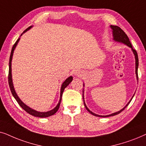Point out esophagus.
Instances as JSON below:
<instances>
[{
    "label": "esophagus",
    "instance_id": "esophagus-1",
    "mask_svg": "<svg viewBox=\"0 0 146 146\" xmlns=\"http://www.w3.org/2000/svg\"><path fill=\"white\" fill-rule=\"evenodd\" d=\"M74 75L76 76H81L83 75V72L81 70H75L74 72Z\"/></svg>",
    "mask_w": 146,
    "mask_h": 146
}]
</instances>
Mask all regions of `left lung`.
<instances>
[{"label":"left lung","instance_id":"left-lung-1","mask_svg":"<svg viewBox=\"0 0 146 146\" xmlns=\"http://www.w3.org/2000/svg\"><path fill=\"white\" fill-rule=\"evenodd\" d=\"M110 27L111 28V29L113 30L112 32H113V40H115V41L122 42V43L126 44V45H127L128 46H129V47L131 48L132 51H133L134 55H135V74H136L137 79H138V75H137V68H138L139 61H138V56H137V51L135 49H133V47H132V45H131V42H130V40L129 39V38H128L127 35L125 33V32H124V31L122 30V29L120 28V27H117V26H114V25H111ZM83 86H84V84H83ZM133 96H133V97H132V98H133ZM83 97H84V96H83V101H84V98H83ZM132 98L131 99V100H130L129 102L127 103V104L126 105V106L124 107L123 109H122V110L110 114V115H98V114H96V113H93L92 111H90L88 108H87V107L86 106V104H85V102H84V106L85 107V108H86V110L88 111L91 114H92V115H93L97 116V117H110V116H113V115H117V114L120 113H121L122 111H123L124 109H125L126 107H127L128 105H129V103L131 102Z\"/></svg>","mask_w":146,"mask_h":146}]
</instances>
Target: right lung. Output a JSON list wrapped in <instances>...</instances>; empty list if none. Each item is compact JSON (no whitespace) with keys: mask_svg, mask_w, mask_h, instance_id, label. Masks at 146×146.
<instances>
[{"mask_svg":"<svg viewBox=\"0 0 146 146\" xmlns=\"http://www.w3.org/2000/svg\"><path fill=\"white\" fill-rule=\"evenodd\" d=\"M33 26H31L29 27V28H27L26 30H25L24 32H23V33H24L26 32L28 30H29L31 27ZM23 35V34H22ZM19 40H20V38H18L17 40L16 41V42L14 44V45H13V48H12V50H11V56H10V59H9V87H10V89H11V93H12L13 97H14L15 100H17V102H18V104H19V106H20L21 108H22L23 110H24L25 111L28 113L31 114V115L35 116V117H49V116H51L54 115V114L58 110H59V106H60V104H61V98H62V95H63V92L64 91V89H65V87H67L68 85L71 82L72 80H73V77L72 76H70L68 77V78L66 79V80L64 81L63 83V84L61 85V93H60V100H59V102L58 103V104L57 105V106L55 107V108L53 109V110H50V111H46V112H39V111H37L33 110V109L29 108V106H27L26 104H25L24 103H23L22 101L20 100V98H19L18 96H17V93L15 92V88H14V86H13V79H12V73H11V61H12V58H13V53H14V50H15V48L16 47L17 44H18V42L19 41Z\"/></svg>","mask_w":146,"mask_h":146,"instance_id":"add662e5","label":"right lung"}]
</instances>
